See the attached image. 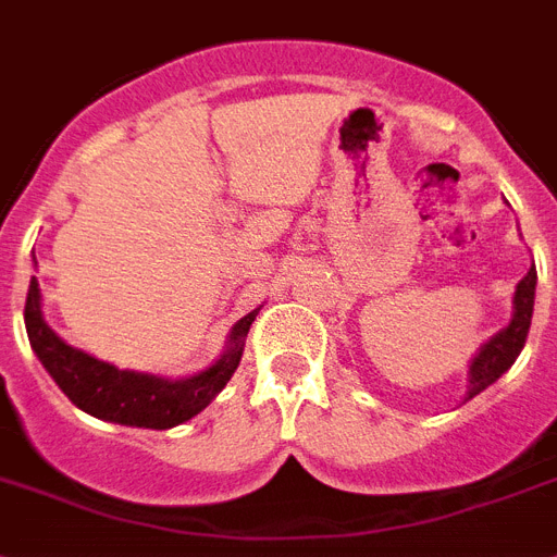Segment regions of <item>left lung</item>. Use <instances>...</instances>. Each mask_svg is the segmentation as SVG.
<instances>
[{
  "mask_svg": "<svg viewBox=\"0 0 557 557\" xmlns=\"http://www.w3.org/2000/svg\"><path fill=\"white\" fill-rule=\"evenodd\" d=\"M535 283H539V274H535V263H532L524 280L516 286V294H512V317H509V322L481 345L470 368H467L465 401L479 396L481 391H487L493 382H498V376H504L512 368V362L524 348L532 322V306H535Z\"/></svg>",
  "mask_w": 557,
  "mask_h": 557,
  "instance_id": "1",
  "label": "left lung"
}]
</instances>
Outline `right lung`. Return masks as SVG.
<instances>
[{
	"mask_svg": "<svg viewBox=\"0 0 557 557\" xmlns=\"http://www.w3.org/2000/svg\"><path fill=\"white\" fill-rule=\"evenodd\" d=\"M257 311L232 325L226 336V348L212 366L189 376H158V373L129 371L115 368L112 362L96 359L82 348H73L55 334L45 320L41 311V288L39 280L30 277L25 302V329L30 339L33 354L39 357L45 371L62 387L78 410L96 416L101 422L127 424V428L170 430L175 424L189 422L207 408L214 396L221 394L232 373L237 371L243 357V345L249 334Z\"/></svg>",
	"mask_w": 557,
	"mask_h": 557,
	"instance_id": "add662e5",
	"label": "right lung"
}]
</instances>
